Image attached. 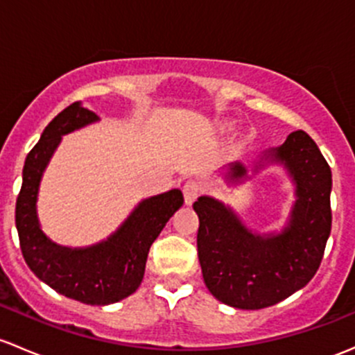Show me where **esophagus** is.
<instances>
[{
  "instance_id": "1",
  "label": "esophagus",
  "mask_w": 355,
  "mask_h": 355,
  "mask_svg": "<svg viewBox=\"0 0 355 355\" xmlns=\"http://www.w3.org/2000/svg\"><path fill=\"white\" fill-rule=\"evenodd\" d=\"M182 192H184L185 204H187V206H190V204H192L193 200H196L197 197H199L200 189H199V185L196 184V182L189 180V182H185V185H184V189H182Z\"/></svg>"
}]
</instances>
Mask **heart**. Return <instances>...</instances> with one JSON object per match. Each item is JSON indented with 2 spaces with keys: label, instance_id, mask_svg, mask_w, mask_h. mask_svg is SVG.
Wrapping results in <instances>:
<instances>
[{
  "label": "heart",
  "instance_id": "1",
  "mask_svg": "<svg viewBox=\"0 0 355 355\" xmlns=\"http://www.w3.org/2000/svg\"><path fill=\"white\" fill-rule=\"evenodd\" d=\"M230 129H231V122H227V121L219 122V124L216 125V132H219V134L226 132V130H230ZM245 141H246V136H245V134H241V136H238L236 139H234L233 146L234 148H241L245 144Z\"/></svg>",
  "mask_w": 355,
  "mask_h": 355
}]
</instances>
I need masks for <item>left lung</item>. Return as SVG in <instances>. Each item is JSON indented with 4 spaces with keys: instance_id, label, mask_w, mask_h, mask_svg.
<instances>
[{
    "instance_id": "1",
    "label": "left lung",
    "mask_w": 355,
    "mask_h": 355,
    "mask_svg": "<svg viewBox=\"0 0 355 355\" xmlns=\"http://www.w3.org/2000/svg\"><path fill=\"white\" fill-rule=\"evenodd\" d=\"M267 165L284 166L296 197L279 233L252 231L233 207L211 196L193 202L204 282L216 300L233 308L262 309L303 289L318 270L330 236L331 170L315 141L304 130L291 132L250 171L259 173ZM223 175L227 185H240L248 168L234 162Z\"/></svg>"
}]
</instances>
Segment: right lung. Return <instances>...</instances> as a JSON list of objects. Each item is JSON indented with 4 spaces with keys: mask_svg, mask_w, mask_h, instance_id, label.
<instances>
[{
    "mask_svg": "<svg viewBox=\"0 0 355 355\" xmlns=\"http://www.w3.org/2000/svg\"><path fill=\"white\" fill-rule=\"evenodd\" d=\"M98 121L81 102L52 119L25 159L15 209L20 248L30 270L62 296L92 306L117 303L136 293L153 241L184 204L180 190L171 189L141 200L107 240L81 248L54 243L37 216L40 180L62 136Z\"/></svg>",
    "mask_w": 355,
    "mask_h": 355,
    "instance_id": "obj_1",
    "label": "right lung"
}]
</instances>
